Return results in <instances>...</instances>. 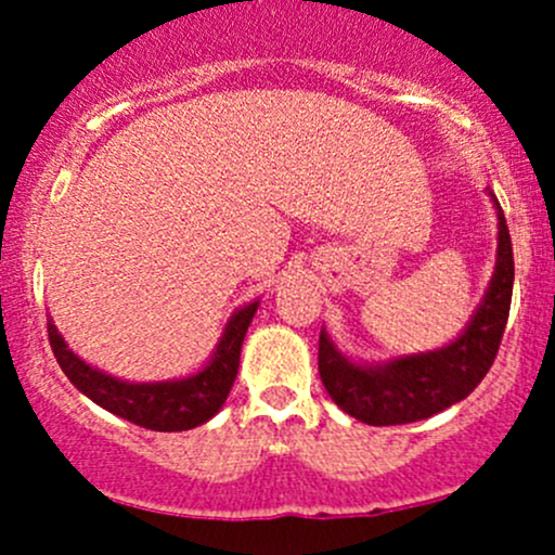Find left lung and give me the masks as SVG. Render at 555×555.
<instances>
[{
	"instance_id": "obj_1",
	"label": "left lung",
	"mask_w": 555,
	"mask_h": 555,
	"mask_svg": "<svg viewBox=\"0 0 555 555\" xmlns=\"http://www.w3.org/2000/svg\"><path fill=\"white\" fill-rule=\"evenodd\" d=\"M489 195L496 209L494 273L467 327L451 344L418 354L391 357L386 362H354L322 327L319 376L340 411L371 427L422 422L464 400L483 382L500 351L516 276L511 231L496 195Z\"/></svg>"
}]
</instances>
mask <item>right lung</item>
Here are the masks:
<instances>
[{"mask_svg": "<svg viewBox=\"0 0 555 555\" xmlns=\"http://www.w3.org/2000/svg\"><path fill=\"white\" fill-rule=\"evenodd\" d=\"M257 306L260 300H251L231 313L209 362L201 371L184 378H169V382H122V378L88 365L69 349L53 319H48V335L61 371L88 400L144 429L182 433V429L206 424L225 405L231 386L236 382L244 335Z\"/></svg>", "mask_w": 555, "mask_h": 555, "instance_id": "right-lung-1", "label": "right lung"}]
</instances>
